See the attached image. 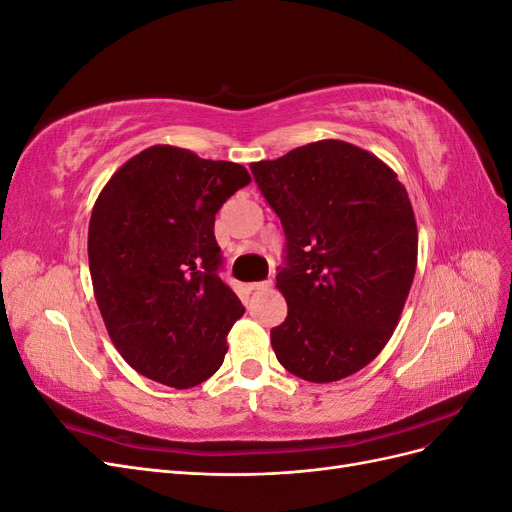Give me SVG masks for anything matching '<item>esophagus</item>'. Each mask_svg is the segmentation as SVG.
I'll use <instances>...</instances> for the list:
<instances>
[{"mask_svg": "<svg viewBox=\"0 0 512 512\" xmlns=\"http://www.w3.org/2000/svg\"><path fill=\"white\" fill-rule=\"evenodd\" d=\"M267 288H271V280H267V282H254V284H250V290H267Z\"/></svg>", "mask_w": 512, "mask_h": 512, "instance_id": "obj_1", "label": "esophagus"}]
</instances>
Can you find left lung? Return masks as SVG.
<instances>
[{"mask_svg": "<svg viewBox=\"0 0 512 512\" xmlns=\"http://www.w3.org/2000/svg\"><path fill=\"white\" fill-rule=\"evenodd\" d=\"M250 168L286 235L277 361L307 382L348 378L382 352L404 312L418 254L408 192L374 153L335 138Z\"/></svg>", "mask_w": 512, "mask_h": 512, "instance_id": "1", "label": "left lung"}]
</instances>
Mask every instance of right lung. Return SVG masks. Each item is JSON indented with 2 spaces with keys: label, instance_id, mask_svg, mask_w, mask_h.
<instances>
[{
  "label": "right lung",
  "instance_id": "obj_1",
  "mask_svg": "<svg viewBox=\"0 0 512 512\" xmlns=\"http://www.w3.org/2000/svg\"><path fill=\"white\" fill-rule=\"evenodd\" d=\"M252 181L235 162L153 145L108 179L87 254L106 331L138 374L175 389L211 378L243 305L218 275L215 213Z\"/></svg>",
  "mask_w": 512,
  "mask_h": 512
}]
</instances>
